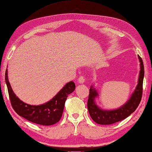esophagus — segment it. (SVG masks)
<instances>
[{
  "label": "esophagus",
  "mask_w": 152,
  "mask_h": 152,
  "mask_svg": "<svg viewBox=\"0 0 152 152\" xmlns=\"http://www.w3.org/2000/svg\"><path fill=\"white\" fill-rule=\"evenodd\" d=\"M85 81H86V79L83 76H80L78 79V82L79 83H83Z\"/></svg>",
  "instance_id": "obj_1"
}]
</instances>
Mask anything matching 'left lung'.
<instances>
[{
	"label": "left lung",
	"mask_w": 152,
	"mask_h": 152,
	"mask_svg": "<svg viewBox=\"0 0 152 152\" xmlns=\"http://www.w3.org/2000/svg\"><path fill=\"white\" fill-rule=\"evenodd\" d=\"M140 61V73L137 86L130 99L125 104L116 110H104L97 106L95 104L96 97L98 95V92L93 86L90 87L88 100V108L90 116L94 122L99 125H111L117 123L132 114L137 108L141 100L143 93V81L144 77V66L142 59L139 56Z\"/></svg>",
	"instance_id": "1"
}]
</instances>
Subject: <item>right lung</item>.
Wrapping results in <instances>:
<instances>
[{"label":"right lung","instance_id":"right-lung-1","mask_svg":"<svg viewBox=\"0 0 152 152\" xmlns=\"http://www.w3.org/2000/svg\"><path fill=\"white\" fill-rule=\"evenodd\" d=\"M5 82L11 106L17 114L32 123L45 126L54 125L61 120L67 97L75 88L73 81L69 82L51 100L39 106H32L20 100L14 94L9 82L7 69Z\"/></svg>","mask_w":152,"mask_h":152}]
</instances>
